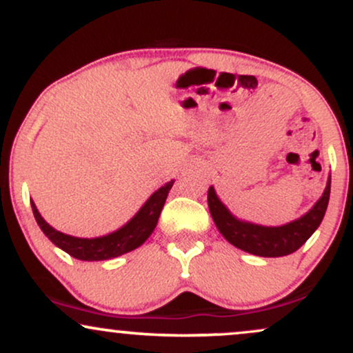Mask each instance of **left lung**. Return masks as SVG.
Instances as JSON below:
<instances>
[{"label": "left lung", "mask_w": 353, "mask_h": 353, "mask_svg": "<svg viewBox=\"0 0 353 353\" xmlns=\"http://www.w3.org/2000/svg\"><path fill=\"white\" fill-rule=\"evenodd\" d=\"M329 197L330 179L327 182L322 197L305 216L290 222V224L281 225V228H264V225L239 221L219 201L214 188H209L208 192L210 216L222 236L239 249L254 255H261V257H282V255H289L301 249L325 216Z\"/></svg>", "instance_id": "obj_1"}]
</instances>
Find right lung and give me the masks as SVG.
I'll return each mask as SVG.
<instances>
[{"mask_svg": "<svg viewBox=\"0 0 353 353\" xmlns=\"http://www.w3.org/2000/svg\"><path fill=\"white\" fill-rule=\"evenodd\" d=\"M174 181L168 182L159 190L149 197L148 202L141 208L139 212L136 214L124 228H121L116 232L108 234L104 237L96 239H81L66 236L59 230L52 229L50 224L41 217V214L36 209L34 202H31L33 214L38 225L46 234L48 239L64 252L72 255L79 261H108V259L123 255L129 250L139 247L143 242L152 234L154 228L157 224V219L161 216V210L164 208V202L168 199V194L171 190Z\"/></svg>", "mask_w": 353, "mask_h": 353, "instance_id": "right-lung-1", "label": "right lung"}]
</instances>
